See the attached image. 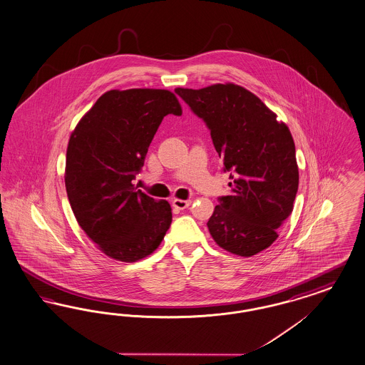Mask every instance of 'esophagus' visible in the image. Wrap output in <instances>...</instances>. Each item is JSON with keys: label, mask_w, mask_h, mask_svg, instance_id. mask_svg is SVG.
I'll return each mask as SVG.
<instances>
[{"label": "esophagus", "mask_w": 365, "mask_h": 365, "mask_svg": "<svg viewBox=\"0 0 365 365\" xmlns=\"http://www.w3.org/2000/svg\"><path fill=\"white\" fill-rule=\"evenodd\" d=\"M190 205H191L190 200H174V201H173V206L176 207V209H179V210L187 209Z\"/></svg>", "instance_id": "1"}]
</instances>
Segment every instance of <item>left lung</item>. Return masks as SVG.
<instances>
[{"instance_id":"obj_1","label":"left lung","mask_w":365,"mask_h":365,"mask_svg":"<svg viewBox=\"0 0 365 365\" xmlns=\"http://www.w3.org/2000/svg\"><path fill=\"white\" fill-rule=\"evenodd\" d=\"M175 92L206 123L232 180L231 195L220 197L207 221L209 232L236 255L261 252L277 239L299 187L291 131L246 88L215 84Z\"/></svg>"}]
</instances>
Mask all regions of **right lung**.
<instances>
[{"instance_id":"obj_1","label":"right lung","mask_w":365,"mask_h":365,"mask_svg":"<svg viewBox=\"0 0 365 365\" xmlns=\"http://www.w3.org/2000/svg\"><path fill=\"white\" fill-rule=\"evenodd\" d=\"M182 115L167 89H113L102 95L76 126L66 150L65 186L78 225L106 255L135 262L159 247L171 206L137 190L163 118Z\"/></svg>"}]
</instances>
